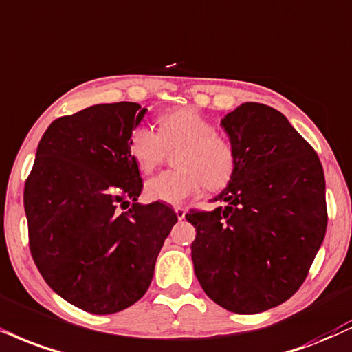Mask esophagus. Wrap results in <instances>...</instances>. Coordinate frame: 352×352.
<instances>
[{
    "label": "esophagus",
    "instance_id": "obj_1",
    "mask_svg": "<svg viewBox=\"0 0 352 352\" xmlns=\"http://www.w3.org/2000/svg\"><path fill=\"white\" fill-rule=\"evenodd\" d=\"M175 214L179 219H184L185 214H187V210L182 208V206H175Z\"/></svg>",
    "mask_w": 352,
    "mask_h": 352
}]
</instances>
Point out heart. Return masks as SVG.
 <instances>
[{"label": "heart", "instance_id": "obj_1", "mask_svg": "<svg viewBox=\"0 0 352 352\" xmlns=\"http://www.w3.org/2000/svg\"><path fill=\"white\" fill-rule=\"evenodd\" d=\"M159 134L138 126L129 135V155L142 173H151L162 162L165 147L182 146L177 154L180 170L164 172L147 180L146 197L152 201L180 205L203 187L218 190L231 180L236 168L234 149L214 134L213 122L193 108L165 113L157 120Z\"/></svg>", "mask_w": 352, "mask_h": 352}]
</instances>
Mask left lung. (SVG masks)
<instances>
[{
  "label": "left lung",
  "instance_id": "left-lung-1",
  "mask_svg": "<svg viewBox=\"0 0 352 352\" xmlns=\"http://www.w3.org/2000/svg\"><path fill=\"white\" fill-rule=\"evenodd\" d=\"M236 154L213 211H190L195 275L232 313L252 315L289 300L324 239L326 187L313 147L280 111L239 104L221 120Z\"/></svg>",
  "mask_w": 352,
  "mask_h": 352
}]
</instances>
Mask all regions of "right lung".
<instances>
[{
	"label": "right lung",
	"mask_w": 352,
	"mask_h": 352,
	"mask_svg": "<svg viewBox=\"0 0 352 352\" xmlns=\"http://www.w3.org/2000/svg\"><path fill=\"white\" fill-rule=\"evenodd\" d=\"M146 113L121 101L55 120L24 187L37 269L55 294L95 315L124 310L146 294L177 223L168 205L135 203L142 179L128 144Z\"/></svg>",
	"instance_id": "obj_1"
}]
</instances>
